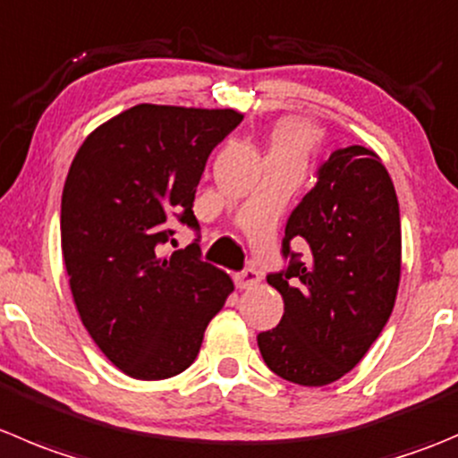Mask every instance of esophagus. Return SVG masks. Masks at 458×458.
Instances as JSON below:
<instances>
[{
	"mask_svg": "<svg viewBox=\"0 0 458 458\" xmlns=\"http://www.w3.org/2000/svg\"><path fill=\"white\" fill-rule=\"evenodd\" d=\"M259 273L255 268H243L242 273H234V284L237 288H252L259 284Z\"/></svg>",
	"mask_w": 458,
	"mask_h": 458,
	"instance_id": "1",
	"label": "esophagus"
}]
</instances>
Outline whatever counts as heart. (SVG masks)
Masks as SVG:
<instances>
[{"mask_svg": "<svg viewBox=\"0 0 458 458\" xmlns=\"http://www.w3.org/2000/svg\"><path fill=\"white\" fill-rule=\"evenodd\" d=\"M318 143V130L304 121H286L275 130L273 152L301 163Z\"/></svg>", "mask_w": 458, "mask_h": 458, "instance_id": "obj_1", "label": "heart"}]
</instances>
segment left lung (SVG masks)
I'll list each match as a JSON object with an SVG mask.
<instances>
[{
    "label": "left lung",
    "mask_w": 458,
    "mask_h": 458,
    "mask_svg": "<svg viewBox=\"0 0 458 458\" xmlns=\"http://www.w3.org/2000/svg\"><path fill=\"white\" fill-rule=\"evenodd\" d=\"M282 255L288 266L266 279L282 293L284 315L257 335L261 358L288 383L331 385L369 352L401 282V212L378 154L352 145L319 165L288 216Z\"/></svg>",
    "instance_id": "1"
}]
</instances>
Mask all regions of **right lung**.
Segmentation results:
<instances>
[{
    "instance_id": "right-lung-1",
    "label": "right lung",
    "mask_w": 458,
    "mask_h": 458,
    "mask_svg": "<svg viewBox=\"0 0 458 458\" xmlns=\"http://www.w3.org/2000/svg\"><path fill=\"white\" fill-rule=\"evenodd\" d=\"M243 121L234 109L136 105L80 145L62 190V255L75 309L123 374L188 369L234 284L199 239L165 255L172 224L199 230L194 194L212 149ZM174 242V239H172Z\"/></svg>"
}]
</instances>
